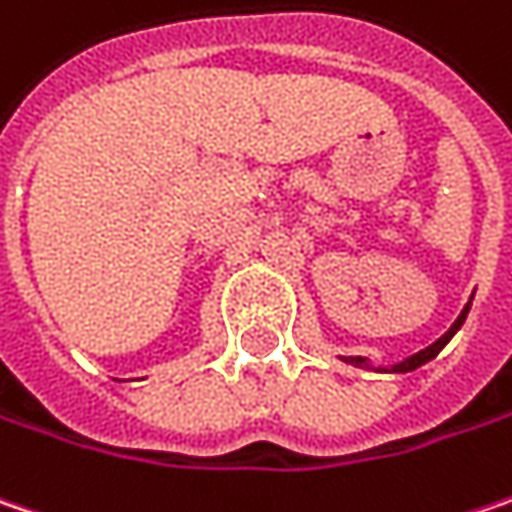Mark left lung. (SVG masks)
Returning a JSON list of instances; mask_svg holds the SVG:
<instances>
[{
    "label": "left lung",
    "instance_id": "1",
    "mask_svg": "<svg viewBox=\"0 0 512 512\" xmlns=\"http://www.w3.org/2000/svg\"><path fill=\"white\" fill-rule=\"evenodd\" d=\"M467 311H470V305H467V308L461 311V317L452 322V328H449V331L444 334V337H441V340H435V343L426 345V348H423V351H418V354L406 357L403 363H395V366H392L389 371H412V369H418V366H423V363H429V360H432V357H435V354H438V351H441V348H444V345H447L449 340L455 337V331H458V328L464 325V320H467ZM343 360H345V363H354V366H366V369H369V360H366V357H343ZM383 371H386V369H383Z\"/></svg>",
    "mask_w": 512,
    "mask_h": 512
}]
</instances>
